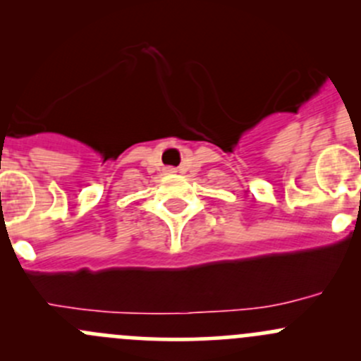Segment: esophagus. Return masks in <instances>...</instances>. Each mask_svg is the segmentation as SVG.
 Returning a JSON list of instances; mask_svg holds the SVG:
<instances>
[{"label":"esophagus","mask_w":361,"mask_h":361,"mask_svg":"<svg viewBox=\"0 0 361 361\" xmlns=\"http://www.w3.org/2000/svg\"><path fill=\"white\" fill-rule=\"evenodd\" d=\"M166 173H167V174H173V173H176V167H166Z\"/></svg>","instance_id":"obj_1"}]
</instances>
